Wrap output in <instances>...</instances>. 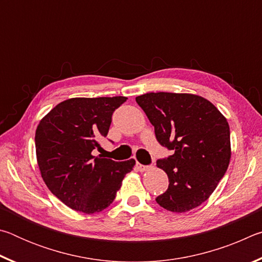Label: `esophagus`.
I'll return each mask as SVG.
<instances>
[{
  "instance_id": "esophagus-1",
  "label": "esophagus",
  "mask_w": 262,
  "mask_h": 262,
  "mask_svg": "<svg viewBox=\"0 0 262 262\" xmlns=\"http://www.w3.org/2000/svg\"><path fill=\"white\" fill-rule=\"evenodd\" d=\"M149 167H150V166H145V165H142V164H140L139 162H137V163H136V168H137V170H139L140 172H144V171H147Z\"/></svg>"
}]
</instances>
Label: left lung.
<instances>
[{
	"mask_svg": "<svg viewBox=\"0 0 262 262\" xmlns=\"http://www.w3.org/2000/svg\"><path fill=\"white\" fill-rule=\"evenodd\" d=\"M136 103L155 127L157 141L173 150L158 159L168 188L156 198L164 209L186 212L209 199L228 170L231 158L227 118L201 96L149 92Z\"/></svg>",
	"mask_w": 262,
	"mask_h": 262,
	"instance_id": "1",
	"label": "left lung"
}]
</instances>
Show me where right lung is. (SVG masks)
Masks as SVG:
<instances>
[{"label": "right lung", "instance_id": "1", "mask_svg": "<svg viewBox=\"0 0 262 262\" xmlns=\"http://www.w3.org/2000/svg\"><path fill=\"white\" fill-rule=\"evenodd\" d=\"M126 97L70 98L43 117L35 130V154L48 189L76 211L95 214L114 201L134 159L94 156L107 136L112 114Z\"/></svg>", "mask_w": 262, "mask_h": 262}]
</instances>
